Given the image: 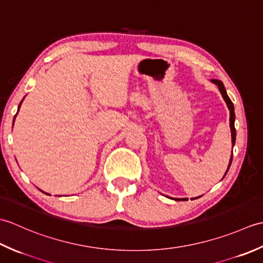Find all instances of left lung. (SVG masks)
Returning <instances> with one entry per match:
<instances>
[{"label":"left lung","instance_id":"obj_1","mask_svg":"<svg viewBox=\"0 0 263 263\" xmlns=\"http://www.w3.org/2000/svg\"><path fill=\"white\" fill-rule=\"evenodd\" d=\"M211 81L214 82V83H216V85L218 86V88H219V91L221 93V96H222V98L225 99V102L227 104V107H228V109H230V126H231V132H232V144L234 146V144H235V140H236V130H235V126H234V122H235V111H234V105L232 103V100L230 99V97L227 96V92H226V89L224 87V83H222L220 80H216V79H212ZM232 160H233V155H232V157H231L230 165H228V168H227V171L225 173V175L227 174L228 170H230L231 164H232ZM195 199H197V198H195ZM174 200H176V201H186L187 199H174Z\"/></svg>","mask_w":263,"mask_h":263}]
</instances>
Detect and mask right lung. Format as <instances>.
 <instances>
[{
    "label": "right lung",
    "instance_id": "right-lung-1",
    "mask_svg": "<svg viewBox=\"0 0 263 263\" xmlns=\"http://www.w3.org/2000/svg\"><path fill=\"white\" fill-rule=\"evenodd\" d=\"M21 103H22V102H21ZM21 103L19 104V108H20V106H21ZM18 110H19V109H18ZM16 114H18V113H16ZM16 114H15V115H16ZM14 119H15V116H14ZM13 123H14V120H13ZM42 192H43V191H42ZM46 194H48V193H46ZM48 195H49V194H48Z\"/></svg>",
    "mask_w": 263,
    "mask_h": 263
}]
</instances>
